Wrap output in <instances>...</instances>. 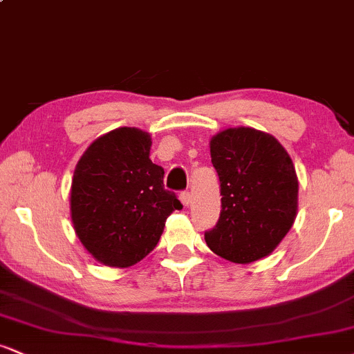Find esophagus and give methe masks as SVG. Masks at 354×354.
Instances as JSON below:
<instances>
[{
  "label": "esophagus",
  "instance_id": "obj_1",
  "mask_svg": "<svg viewBox=\"0 0 354 354\" xmlns=\"http://www.w3.org/2000/svg\"><path fill=\"white\" fill-rule=\"evenodd\" d=\"M180 200H181L183 205L188 206V205H189V201H191V194H189V191H183V193L180 194Z\"/></svg>",
  "mask_w": 354,
  "mask_h": 354
}]
</instances>
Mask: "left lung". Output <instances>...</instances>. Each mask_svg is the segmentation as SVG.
<instances>
[{
  "label": "left lung",
  "instance_id": "8db88e82",
  "mask_svg": "<svg viewBox=\"0 0 354 354\" xmlns=\"http://www.w3.org/2000/svg\"><path fill=\"white\" fill-rule=\"evenodd\" d=\"M221 186V213L206 245L228 261L248 265L271 254L293 226L298 176L274 136L254 128H228L209 141Z\"/></svg>",
  "mask_w": 354,
  "mask_h": 354
}]
</instances>
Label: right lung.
Returning a JSON list of instances; mask_svg holds the SVG:
<instances>
[{
    "label": "right lung",
    "instance_id": "obj_1",
    "mask_svg": "<svg viewBox=\"0 0 354 354\" xmlns=\"http://www.w3.org/2000/svg\"><path fill=\"white\" fill-rule=\"evenodd\" d=\"M151 136L118 128L88 146L71 183V221L100 263L128 268L151 253L166 218L183 205L165 189V169L149 160Z\"/></svg>",
    "mask_w": 354,
    "mask_h": 354
}]
</instances>
